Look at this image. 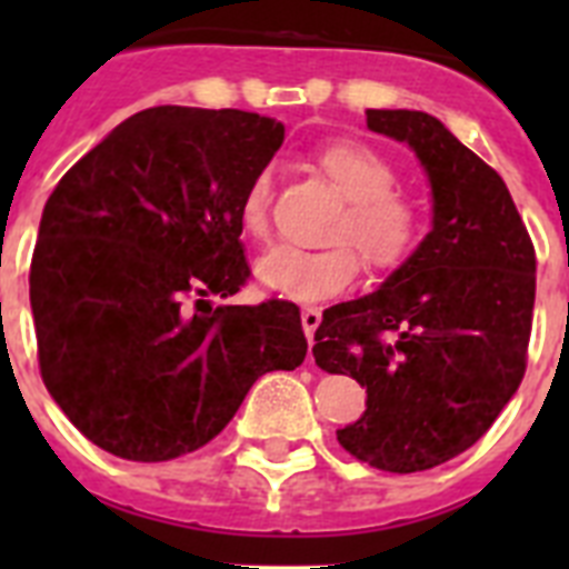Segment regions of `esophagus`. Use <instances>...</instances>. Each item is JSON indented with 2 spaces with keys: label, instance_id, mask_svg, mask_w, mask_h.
Listing matches in <instances>:
<instances>
[{
  "label": "esophagus",
  "instance_id": "esophagus-1",
  "mask_svg": "<svg viewBox=\"0 0 569 569\" xmlns=\"http://www.w3.org/2000/svg\"><path fill=\"white\" fill-rule=\"evenodd\" d=\"M319 321H321L319 308H313V305H305V308H301V328H305V336H308L310 341H313V333H316V328H319Z\"/></svg>",
  "mask_w": 569,
  "mask_h": 569
}]
</instances>
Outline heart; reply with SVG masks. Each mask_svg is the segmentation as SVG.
Masks as SVG:
<instances>
[{"instance_id": "obj_1", "label": "heart", "mask_w": 569, "mask_h": 569, "mask_svg": "<svg viewBox=\"0 0 569 569\" xmlns=\"http://www.w3.org/2000/svg\"><path fill=\"white\" fill-rule=\"evenodd\" d=\"M319 173L339 190L345 208L330 228V248H276L256 261V279L290 299H330L353 284L362 256L373 276H390L413 259L427 230L421 202L399 184L396 164L373 144L336 139L316 153ZM239 228L253 241L270 236V179L259 173L239 199Z\"/></svg>"}]
</instances>
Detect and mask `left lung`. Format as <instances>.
<instances>
[{
	"label": "left lung",
	"mask_w": 569,
	"mask_h": 569,
	"mask_svg": "<svg viewBox=\"0 0 569 569\" xmlns=\"http://www.w3.org/2000/svg\"><path fill=\"white\" fill-rule=\"evenodd\" d=\"M407 142L433 188V230L376 293L325 310L316 365L353 376L367 410L336 439L387 472L465 453L499 419L527 370L536 248L485 159L421 110H367Z\"/></svg>",
	"instance_id": "1"
}]
</instances>
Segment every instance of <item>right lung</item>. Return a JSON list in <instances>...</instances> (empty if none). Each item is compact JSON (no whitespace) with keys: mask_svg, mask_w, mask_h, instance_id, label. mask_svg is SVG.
<instances>
[{"mask_svg":"<svg viewBox=\"0 0 569 569\" xmlns=\"http://www.w3.org/2000/svg\"><path fill=\"white\" fill-rule=\"evenodd\" d=\"M281 142L268 116L162 104L124 119L50 193L30 261L39 373L108 453H193L259 376L305 361L293 301L210 305L248 284L239 199Z\"/></svg>","mask_w":569,"mask_h":569,"instance_id":"obj_1","label":"right lung"}]
</instances>
